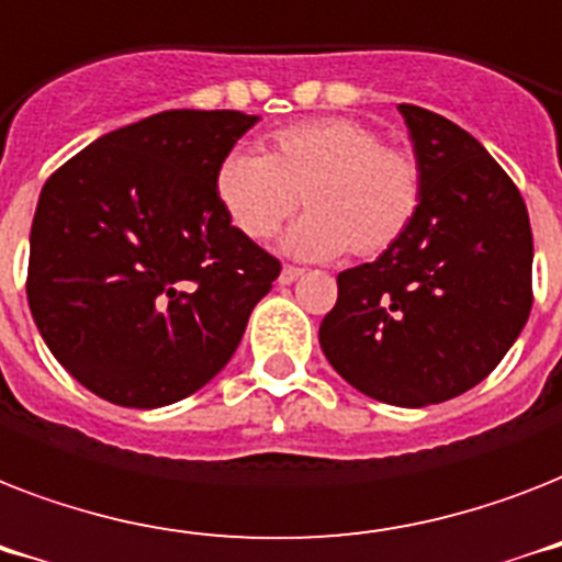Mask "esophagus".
<instances>
[{
  "label": "esophagus",
  "instance_id": "esophagus-1",
  "mask_svg": "<svg viewBox=\"0 0 562 562\" xmlns=\"http://www.w3.org/2000/svg\"><path fill=\"white\" fill-rule=\"evenodd\" d=\"M302 276H304V269L284 267V269H281V276H278V281H281V284H293V281H299Z\"/></svg>",
  "mask_w": 562,
  "mask_h": 562
}]
</instances>
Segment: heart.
<instances>
[{
	"label": "heart",
	"mask_w": 562,
	"mask_h": 562,
	"mask_svg": "<svg viewBox=\"0 0 562 562\" xmlns=\"http://www.w3.org/2000/svg\"><path fill=\"white\" fill-rule=\"evenodd\" d=\"M214 196L249 240L276 235L304 203L310 214L284 240L290 252L374 258L415 223L424 170L412 150L383 145L362 121L310 119L276 130L267 154L232 150L214 170Z\"/></svg>",
	"instance_id": "heart-1"
}]
</instances>
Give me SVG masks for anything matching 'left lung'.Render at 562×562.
<instances>
[{
  "label": "left lung",
  "mask_w": 562,
  "mask_h": 562,
  "mask_svg": "<svg viewBox=\"0 0 562 562\" xmlns=\"http://www.w3.org/2000/svg\"><path fill=\"white\" fill-rule=\"evenodd\" d=\"M424 170L406 235L336 278L327 362L368 397L429 406L482 383L531 313L533 237L514 179L467 130L401 103Z\"/></svg>",
  "instance_id": "left-lung-1"
}]
</instances>
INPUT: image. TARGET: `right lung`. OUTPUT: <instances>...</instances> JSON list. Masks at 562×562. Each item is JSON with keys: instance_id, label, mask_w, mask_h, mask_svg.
Instances as JSON below:
<instances>
[{"instance_id": "1", "label": "right lung", "mask_w": 562, "mask_h": 562, "mask_svg": "<svg viewBox=\"0 0 562 562\" xmlns=\"http://www.w3.org/2000/svg\"><path fill=\"white\" fill-rule=\"evenodd\" d=\"M258 115L168 110L112 130L48 177L31 226V316L89 392L177 403L223 371L281 263L214 196Z\"/></svg>"}]
</instances>
